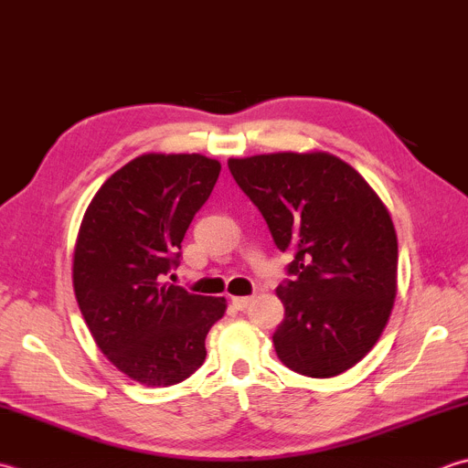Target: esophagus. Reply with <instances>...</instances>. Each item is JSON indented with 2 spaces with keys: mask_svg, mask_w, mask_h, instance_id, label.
Masks as SVG:
<instances>
[{
  "mask_svg": "<svg viewBox=\"0 0 468 468\" xmlns=\"http://www.w3.org/2000/svg\"><path fill=\"white\" fill-rule=\"evenodd\" d=\"M231 302H233V306H235L237 310H247V308L251 306L253 296H233Z\"/></svg>",
  "mask_w": 468,
  "mask_h": 468,
  "instance_id": "esophagus-1",
  "label": "esophagus"
}]
</instances>
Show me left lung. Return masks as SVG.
I'll use <instances>...</instances> for the list:
<instances>
[{"label":"left lung","instance_id":"1","mask_svg":"<svg viewBox=\"0 0 468 468\" xmlns=\"http://www.w3.org/2000/svg\"><path fill=\"white\" fill-rule=\"evenodd\" d=\"M227 164L278 250L294 255L276 290L286 308L271 336L280 361L308 378L351 369L378 343L396 298L388 208L359 172L324 152Z\"/></svg>","mask_w":468,"mask_h":468}]
</instances>
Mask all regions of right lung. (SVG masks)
<instances>
[{"instance_id": "obj_1", "label": "right lung", "mask_w": 468, "mask_h": 468, "mask_svg": "<svg viewBox=\"0 0 468 468\" xmlns=\"http://www.w3.org/2000/svg\"><path fill=\"white\" fill-rule=\"evenodd\" d=\"M218 172L200 154H145L117 170L82 217L72 261L80 314L107 359L148 388L190 378L225 314V298L166 282Z\"/></svg>"}]
</instances>
